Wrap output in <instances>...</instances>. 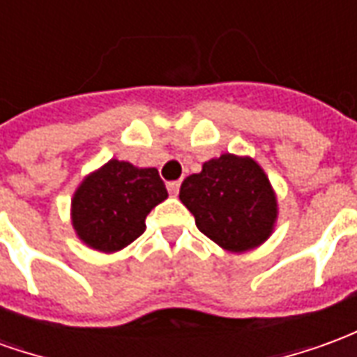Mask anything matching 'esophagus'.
<instances>
[{"label": "esophagus", "mask_w": 357, "mask_h": 357, "mask_svg": "<svg viewBox=\"0 0 357 357\" xmlns=\"http://www.w3.org/2000/svg\"><path fill=\"white\" fill-rule=\"evenodd\" d=\"M179 185H181V181H168V183H166V187H168V193L176 197V195L179 193Z\"/></svg>", "instance_id": "obj_1"}]
</instances>
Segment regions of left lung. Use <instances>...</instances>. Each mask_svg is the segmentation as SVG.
I'll return each mask as SVG.
<instances>
[{
  "instance_id": "left-lung-1",
  "label": "left lung",
  "mask_w": 357,
  "mask_h": 357,
  "mask_svg": "<svg viewBox=\"0 0 357 357\" xmlns=\"http://www.w3.org/2000/svg\"><path fill=\"white\" fill-rule=\"evenodd\" d=\"M179 199L208 239L231 252L262 245L273 229L277 201L252 158L222 155L183 179Z\"/></svg>"
}]
</instances>
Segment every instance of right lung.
I'll return each mask as SVG.
<instances>
[{
  "instance_id": "1",
  "label": "right lung",
  "mask_w": 357,
  "mask_h": 357,
  "mask_svg": "<svg viewBox=\"0 0 357 357\" xmlns=\"http://www.w3.org/2000/svg\"><path fill=\"white\" fill-rule=\"evenodd\" d=\"M168 197L156 168L109 160L82 181L73 199V225L86 245L116 252L145 231V218Z\"/></svg>"
}]
</instances>
